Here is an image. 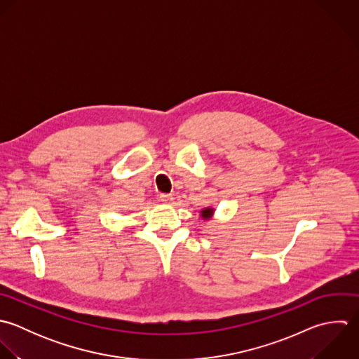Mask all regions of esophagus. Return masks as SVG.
<instances>
[{"label": "esophagus", "instance_id": "esophagus-1", "mask_svg": "<svg viewBox=\"0 0 359 359\" xmlns=\"http://www.w3.org/2000/svg\"><path fill=\"white\" fill-rule=\"evenodd\" d=\"M159 200H161L163 204H170L172 200H173V197H172V194H161V196H159Z\"/></svg>", "mask_w": 359, "mask_h": 359}]
</instances>
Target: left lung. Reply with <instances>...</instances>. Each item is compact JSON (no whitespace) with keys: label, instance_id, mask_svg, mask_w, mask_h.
Masks as SVG:
<instances>
[{"label":"left lung","instance_id":"obj_1","mask_svg":"<svg viewBox=\"0 0 359 359\" xmlns=\"http://www.w3.org/2000/svg\"><path fill=\"white\" fill-rule=\"evenodd\" d=\"M212 215H214V208H204V210H201V217L204 219H210Z\"/></svg>","mask_w":359,"mask_h":359}]
</instances>
